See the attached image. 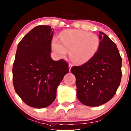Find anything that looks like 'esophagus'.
<instances>
[{"instance_id":"1","label":"esophagus","mask_w":131,"mask_h":131,"mask_svg":"<svg viewBox=\"0 0 131 131\" xmlns=\"http://www.w3.org/2000/svg\"><path fill=\"white\" fill-rule=\"evenodd\" d=\"M73 66V65L72 64H70V63L69 64V71H70V70H71V68H72V67Z\"/></svg>"}]
</instances>
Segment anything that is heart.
I'll list each match as a JSON object with an SVG mask.
<instances>
[{
  "label": "heart",
  "instance_id": "1",
  "mask_svg": "<svg viewBox=\"0 0 131 131\" xmlns=\"http://www.w3.org/2000/svg\"><path fill=\"white\" fill-rule=\"evenodd\" d=\"M100 40L95 34L79 29H68L59 34V40L53 38L52 49L58 58H62L70 50V57L76 64L89 61L99 48Z\"/></svg>",
  "mask_w": 131,
  "mask_h": 131
}]
</instances>
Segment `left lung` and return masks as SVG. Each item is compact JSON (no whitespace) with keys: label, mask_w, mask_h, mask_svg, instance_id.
Here are the masks:
<instances>
[{"label":"left lung","mask_w":131,"mask_h":131,"mask_svg":"<svg viewBox=\"0 0 131 131\" xmlns=\"http://www.w3.org/2000/svg\"><path fill=\"white\" fill-rule=\"evenodd\" d=\"M99 37L96 55L82 66L71 69L76 77L78 99L88 106H99L111 100L122 78V58L116 45L102 32Z\"/></svg>","instance_id":"1"}]
</instances>
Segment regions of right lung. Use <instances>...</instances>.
Instances as JSON below:
<instances>
[{
	"instance_id": "1",
	"label": "right lung",
	"mask_w": 131,
	"mask_h": 131,
	"mask_svg": "<svg viewBox=\"0 0 131 131\" xmlns=\"http://www.w3.org/2000/svg\"><path fill=\"white\" fill-rule=\"evenodd\" d=\"M53 30L40 25L30 30L17 46L13 67L15 91L29 106L43 108L55 101L57 89L69 72L63 59L50 57Z\"/></svg>"
}]
</instances>
